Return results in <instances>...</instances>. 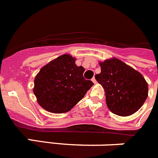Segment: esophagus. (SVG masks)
I'll return each mask as SVG.
<instances>
[{"instance_id":"obj_1","label":"esophagus","mask_w":158,"mask_h":158,"mask_svg":"<svg viewBox=\"0 0 158 158\" xmlns=\"http://www.w3.org/2000/svg\"><path fill=\"white\" fill-rule=\"evenodd\" d=\"M92 81H93V83H94V84H96V78H95V77H93V78H92Z\"/></svg>"}]
</instances>
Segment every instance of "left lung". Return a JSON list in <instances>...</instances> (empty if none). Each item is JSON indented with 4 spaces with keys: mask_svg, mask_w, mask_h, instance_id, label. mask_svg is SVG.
Instances as JSON below:
<instances>
[{
    "mask_svg": "<svg viewBox=\"0 0 158 158\" xmlns=\"http://www.w3.org/2000/svg\"><path fill=\"white\" fill-rule=\"evenodd\" d=\"M101 72L96 81L105 91L110 111L120 116L139 110L148 96V85L140 73L117 58L100 62Z\"/></svg>",
    "mask_w": 158,
    "mask_h": 158,
    "instance_id": "8db88e82",
    "label": "left lung"
}]
</instances>
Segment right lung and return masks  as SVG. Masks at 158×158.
Instances as JSON below:
<instances>
[{"label": "right lung", "instance_id": "add662e5", "mask_svg": "<svg viewBox=\"0 0 158 158\" xmlns=\"http://www.w3.org/2000/svg\"><path fill=\"white\" fill-rule=\"evenodd\" d=\"M74 58L63 54L41 68L34 81V94L50 112L65 113L80 101L93 83L83 77L85 69Z\"/></svg>", "mask_w": 158, "mask_h": 158}]
</instances>
